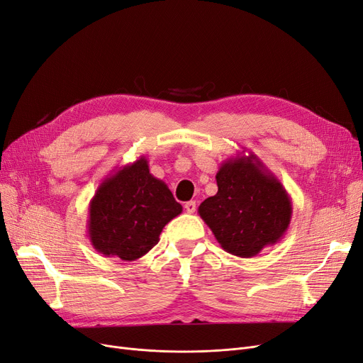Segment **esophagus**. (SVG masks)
Masks as SVG:
<instances>
[{"label":"esophagus","mask_w":363,"mask_h":363,"mask_svg":"<svg viewBox=\"0 0 363 363\" xmlns=\"http://www.w3.org/2000/svg\"><path fill=\"white\" fill-rule=\"evenodd\" d=\"M184 210H186V213H189V214L195 213V210H196V202H195V201H187L186 204H184Z\"/></svg>","instance_id":"34e87169"}]
</instances>
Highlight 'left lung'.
Instances as JSON below:
<instances>
[{
    "instance_id": "1",
    "label": "left lung",
    "mask_w": 363,
    "mask_h": 363,
    "mask_svg": "<svg viewBox=\"0 0 363 363\" xmlns=\"http://www.w3.org/2000/svg\"><path fill=\"white\" fill-rule=\"evenodd\" d=\"M217 194L198 213L220 247L253 257L279 242L291 225L292 201L281 182L255 155L229 157L216 174Z\"/></svg>"
}]
</instances>
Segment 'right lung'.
I'll return each instance as SVG.
<instances>
[{"instance_id":"1","label":"right lung","mask_w":363,"mask_h":363,"mask_svg":"<svg viewBox=\"0 0 363 363\" xmlns=\"http://www.w3.org/2000/svg\"><path fill=\"white\" fill-rule=\"evenodd\" d=\"M183 211L168 186L149 169L147 159L116 168L89 202L88 235L104 256L131 262L152 250L164 226Z\"/></svg>"}]
</instances>
